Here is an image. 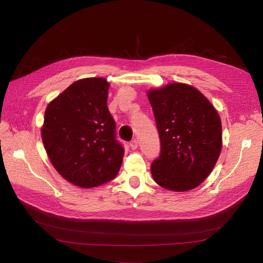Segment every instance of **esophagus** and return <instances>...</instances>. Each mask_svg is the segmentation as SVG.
Returning <instances> with one entry per match:
<instances>
[{
	"mask_svg": "<svg viewBox=\"0 0 263 263\" xmlns=\"http://www.w3.org/2000/svg\"><path fill=\"white\" fill-rule=\"evenodd\" d=\"M129 145H130V147H131L132 149H136L137 147H139V142H137L136 140H133V141L130 142Z\"/></svg>",
	"mask_w": 263,
	"mask_h": 263,
	"instance_id": "obj_1",
	"label": "esophagus"
}]
</instances>
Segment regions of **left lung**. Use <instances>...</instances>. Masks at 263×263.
<instances>
[{"instance_id":"left-lung-1","label":"left lung","mask_w":263,"mask_h":263,"mask_svg":"<svg viewBox=\"0 0 263 263\" xmlns=\"http://www.w3.org/2000/svg\"><path fill=\"white\" fill-rule=\"evenodd\" d=\"M160 137V155L151 163L155 181L184 192L210 175L222 149V122L196 88L174 83L148 91Z\"/></svg>"}]
</instances>
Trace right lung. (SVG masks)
I'll return each instance as SVG.
<instances>
[{
    "instance_id": "add662e5",
    "label": "right lung",
    "mask_w": 263,
    "mask_h": 263,
    "mask_svg": "<svg viewBox=\"0 0 263 263\" xmlns=\"http://www.w3.org/2000/svg\"><path fill=\"white\" fill-rule=\"evenodd\" d=\"M102 78L74 82L47 107L41 136L53 166L81 187L103 184L118 174L124 149L107 108Z\"/></svg>"
}]
</instances>
